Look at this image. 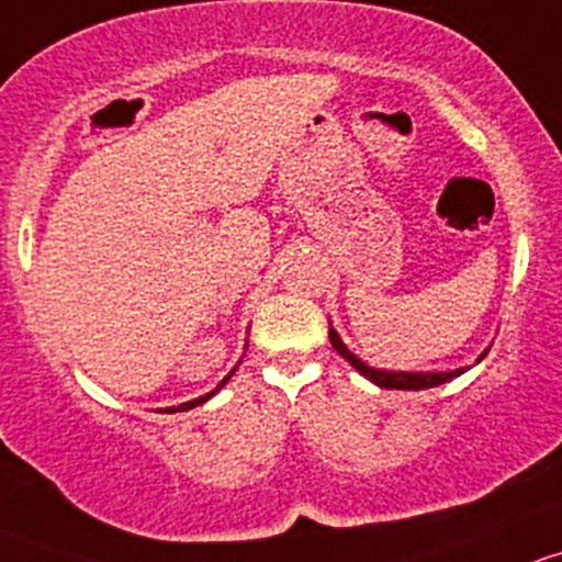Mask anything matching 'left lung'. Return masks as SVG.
I'll return each instance as SVG.
<instances>
[{"instance_id": "obj_1", "label": "left lung", "mask_w": 562, "mask_h": 562, "mask_svg": "<svg viewBox=\"0 0 562 562\" xmlns=\"http://www.w3.org/2000/svg\"><path fill=\"white\" fill-rule=\"evenodd\" d=\"M329 344H333V349L338 351L340 357H344L349 366H355L360 370L366 379L373 381V384L384 386V390H430V386H438V384H447V381H452L454 375L465 373L468 368H457V370H447V373H406V370H379V368H370L368 362H362L360 357L351 355L349 349H346V344L340 340V335L335 333L333 327H329ZM487 355V351H484ZM484 355L479 357L476 362L484 360Z\"/></svg>"}]
</instances>
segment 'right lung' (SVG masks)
<instances>
[{
	"label": "right lung",
	"mask_w": 562,
	"mask_h": 562,
	"mask_svg": "<svg viewBox=\"0 0 562 562\" xmlns=\"http://www.w3.org/2000/svg\"><path fill=\"white\" fill-rule=\"evenodd\" d=\"M233 373H235V368H233V370H229V375H227V379H224V381H222V384H218V386H216V390H222V386H224V384H227V381H229V379H233ZM216 390H213V392H207V395H202V397H194V401H189V403H181V406H172V408H167V414H176V411H189V408L200 406V403L211 401V397H213V395H216Z\"/></svg>",
	"instance_id": "add662e5"
}]
</instances>
